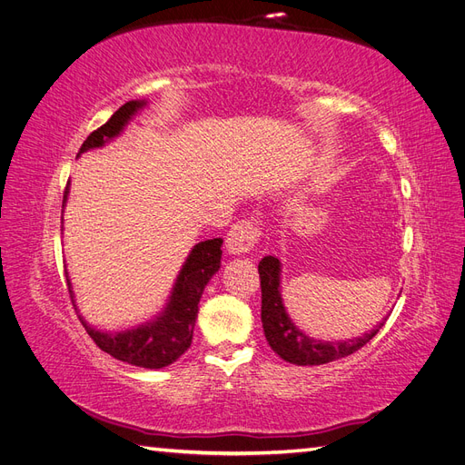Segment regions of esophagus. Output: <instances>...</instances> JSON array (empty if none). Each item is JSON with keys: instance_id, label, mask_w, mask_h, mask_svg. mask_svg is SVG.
Instances as JSON below:
<instances>
[{"instance_id": "esophagus-1", "label": "esophagus", "mask_w": 465, "mask_h": 465, "mask_svg": "<svg viewBox=\"0 0 465 465\" xmlns=\"http://www.w3.org/2000/svg\"><path fill=\"white\" fill-rule=\"evenodd\" d=\"M262 236V229L254 221L244 219L238 221L236 224L229 229L227 238H224V246H227V252L232 256H241L254 248Z\"/></svg>"}]
</instances>
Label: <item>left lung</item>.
Here are the masks:
<instances>
[{
  "mask_svg": "<svg viewBox=\"0 0 465 465\" xmlns=\"http://www.w3.org/2000/svg\"><path fill=\"white\" fill-rule=\"evenodd\" d=\"M260 287H262V323L265 340L270 341L275 353L287 362L301 364V367H312V364H326L337 359H343L355 353L362 345H367L384 322L376 326L371 333L355 337L349 341H316L294 328L289 320L279 292V260L265 256L260 265Z\"/></svg>",
  "mask_w": 465,
  "mask_h": 465,
  "instance_id": "8db88e82",
  "label": "left lung"
}]
</instances>
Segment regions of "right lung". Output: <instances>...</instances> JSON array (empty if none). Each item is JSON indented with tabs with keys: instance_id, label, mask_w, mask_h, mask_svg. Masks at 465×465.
<instances>
[{
	"instance_id": "right-lung-1",
	"label": "right lung",
	"mask_w": 465,
	"mask_h": 465,
	"mask_svg": "<svg viewBox=\"0 0 465 465\" xmlns=\"http://www.w3.org/2000/svg\"><path fill=\"white\" fill-rule=\"evenodd\" d=\"M142 106L143 103L139 101H130L120 106L104 125L94 130L85 142H83L79 153H85L93 147H101L106 139L118 135L120 130L132 118V114H135L137 108ZM67 190L69 184L64 192V203L67 198ZM221 238H213V241H205L193 246L192 254L188 256L176 279L171 302H168L163 316H159L153 323H147V326L124 333L96 331L81 320L87 333L91 335V340L101 347L104 353L143 369H163L174 362L180 355H184L193 337V326L195 318H198V304L202 299V292L207 285V281L213 277L221 267ZM67 287L69 294H72V283H69V279Z\"/></svg>"
}]
</instances>
